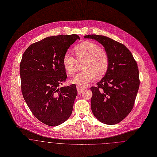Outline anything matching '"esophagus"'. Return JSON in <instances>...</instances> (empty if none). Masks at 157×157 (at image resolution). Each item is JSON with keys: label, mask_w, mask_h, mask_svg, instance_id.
I'll list each match as a JSON object with an SVG mask.
<instances>
[{"label": "esophagus", "mask_w": 157, "mask_h": 157, "mask_svg": "<svg viewBox=\"0 0 157 157\" xmlns=\"http://www.w3.org/2000/svg\"><path fill=\"white\" fill-rule=\"evenodd\" d=\"M76 88H77V90H78V94H81L85 89H86V88H84V87H80V86H76Z\"/></svg>", "instance_id": "obj_1"}]
</instances>
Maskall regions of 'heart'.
Instances as JSON below:
<instances>
[{
  "label": "heart",
  "mask_w": 157,
  "mask_h": 157,
  "mask_svg": "<svg viewBox=\"0 0 157 157\" xmlns=\"http://www.w3.org/2000/svg\"><path fill=\"white\" fill-rule=\"evenodd\" d=\"M74 51L78 61H85L83 65L85 70L77 73L71 79V82L80 87H86L96 75L101 77L106 73L109 66L108 55L98 44L85 41L76 45ZM63 64L67 72L72 75L76 70L77 61L70 53L66 52L63 58Z\"/></svg>",
  "instance_id": "b5f03b06"
}]
</instances>
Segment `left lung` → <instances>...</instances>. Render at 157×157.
<instances>
[{"instance_id": "left-lung-1", "label": "left lung", "mask_w": 157, "mask_h": 157, "mask_svg": "<svg viewBox=\"0 0 157 157\" xmlns=\"http://www.w3.org/2000/svg\"><path fill=\"white\" fill-rule=\"evenodd\" d=\"M104 47L109 66L96 87L90 88L91 108L95 117L106 124L123 121L133 108L139 88V71L131 52L122 43L103 35H87Z\"/></svg>"}]
</instances>
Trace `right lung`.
I'll return each instance as SVG.
<instances>
[{
    "label": "right lung",
    "instance_id": "right-lung-1",
    "mask_svg": "<svg viewBox=\"0 0 157 157\" xmlns=\"http://www.w3.org/2000/svg\"><path fill=\"white\" fill-rule=\"evenodd\" d=\"M79 35L46 37L30 45L20 62L23 98L35 117L51 126L70 117L78 94L75 84L59 88L67 79L63 58Z\"/></svg>",
    "mask_w": 157,
    "mask_h": 157
}]
</instances>
